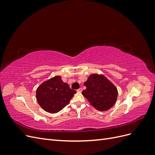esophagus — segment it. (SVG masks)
<instances>
[{
	"instance_id": "obj_1",
	"label": "esophagus",
	"mask_w": 155,
	"mask_h": 155,
	"mask_svg": "<svg viewBox=\"0 0 155 155\" xmlns=\"http://www.w3.org/2000/svg\"><path fill=\"white\" fill-rule=\"evenodd\" d=\"M82 91H83V88H79V89H78V90H77V92H82Z\"/></svg>"
}]
</instances>
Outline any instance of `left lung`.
I'll return each mask as SVG.
<instances>
[{
  "label": "left lung",
  "instance_id": "1",
  "mask_svg": "<svg viewBox=\"0 0 155 155\" xmlns=\"http://www.w3.org/2000/svg\"><path fill=\"white\" fill-rule=\"evenodd\" d=\"M84 85L86 89L82 91L83 96L96 110L106 111L116 104L117 88L103 74H91Z\"/></svg>",
  "mask_w": 155,
  "mask_h": 155
}]
</instances>
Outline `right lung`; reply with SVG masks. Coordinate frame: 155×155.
<instances>
[{"instance_id": "1", "label": "right lung", "mask_w": 155, "mask_h": 155, "mask_svg": "<svg viewBox=\"0 0 155 155\" xmlns=\"http://www.w3.org/2000/svg\"><path fill=\"white\" fill-rule=\"evenodd\" d=\"M76 91L56 76L44 81L36 90V99L41 107L50 113H57L67 106Z\"/></svg>"}]
</instances>
